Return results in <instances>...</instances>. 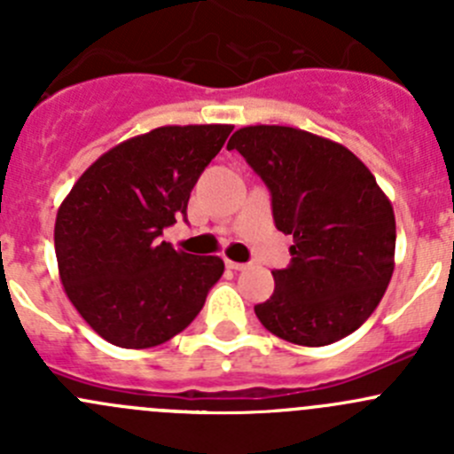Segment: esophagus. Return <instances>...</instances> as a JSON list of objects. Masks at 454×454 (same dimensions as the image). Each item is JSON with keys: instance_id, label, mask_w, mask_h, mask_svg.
Listing matches in <instances>:
<instances>
[{"instance_id": "esophagus-1", "label": "esophagus", "mask_w": 454, "mask_h": 454, "mask_svg": "<svg viewBox=\"0 0 454 454\" xmlns=\"http://www.w3.org/2000/svg\"><path fill=\"white\" fill-rule=\"evenodd\" d=\"M226 265L231 270H246V268H248V263H237V261H231V259L226 261Z\"/></svg>"}]
</instances>
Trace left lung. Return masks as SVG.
<instances>
[{
  "mask_svg": "<svg viewBox=\"0 0 454 454\" xmlns=\"http://www.w3.org/2000/svg\"><path fill=\"white\" fill-rule=\"evenodd\" d=\"M228 149L265 182L274 226L294 237L256 318L305 347L354 333L378 308L395 256V215L375 177L349 149L294 127H244Z\"/></svg>",
  "mask_w": 454,
  "mask_h": 454,
  "instance_id": "8db88e82",
  "label": "left lung"
}]
</instances>
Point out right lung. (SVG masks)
Listing matches in <instances>:
<instances>
[{"label":"right lung","instance_id":"add662e5","mask_svg":"<svg viewBox=\"0 0 454 454\" xmlns=\"http://www.w3.org/2000/svg\"><path fill=\"white\" fill-rule=\"evenodd\" d=\"M231 125L158 127L100 155L72 186L54 223L67 299L98 336L125 349L171 340L223 274L219 256L160 241L186 219L191 191Z\"/></svg>","mask_w":454,"mask_h":454}]
</instances>
